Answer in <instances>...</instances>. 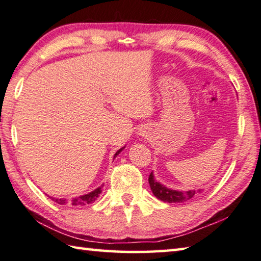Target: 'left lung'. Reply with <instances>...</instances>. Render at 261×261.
<instances>
[{
  "instance_id": "8db88e82",
  "label": "left lung",
  "mask_w": 261,
  "mask_h": 261,
  "mask_svg": "<svg viewBox=\"0 0 261 261\" xmlns=\"http://www.w3.org/2000/svg\"><path fill=\"white\" fill-rule=\"evenodd\" d=\"M148 182L154 195L158 197L159 200L168 203H181L187 200H191V198L195 196L197 193H201L203 191V189H198V191H195V189L193 191L192 189V191L182 192L177 191V189L168 188L167 186H164L163 184H161L155 179L153 172H150L149 174Z\"/></svg>"
}]
</instances>
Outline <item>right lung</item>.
<instances>
[{"label":"right lung","instance_id":"1","mask_svg":"<svg viewBox=\"0 0 261 261\" xmlns=\"http://www.w3.org/2000/svg\"><path fill=\"white\" fill-rule=\"evenodd\" d=\"M124 149V147H122L121 149H118L115 155H114V159L116 158V156L121 153V151ZM101 188L102 186L98 187L94 189V191L90 192L88 194H84V195H81V196H77V197H74V198H70V200H67V198H56V197H51L52 201L58 203V204L60 205H65V204H68V205H73V206H83V205H87V204H90V203H92L97 200V198L99 197V195H100L101 193Z\"/></svg>","mask_w":261,"mask_h":261}]
</instances>
